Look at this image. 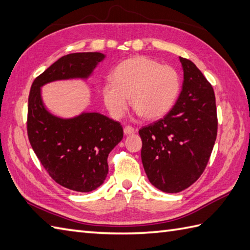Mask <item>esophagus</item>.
<instances>
[{
    "label": "esophagus",
    "instance_id": "34e87169",
    "mask_svg": "<svg viewBox=\"0 0 250 250\" xmlns=\"http://www.w3.org/2000/svg\"><path fill=\"white\" fill-rule=\"evenodd\" d=\"M124 132H125V135H131V134H133V133H134L135 130H134L133 126H131V125H125V129H124Z\"/></svg>",
    "mask_w": 250,
    "mask_h": 250
}]
</instances>
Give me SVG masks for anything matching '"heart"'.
I'll return each instance as SVG.
<instances>
[{
	"instance_id": "obj_1",
	"label": "heart",
	"mask_w": 250,
	"mask_h": 250,
	"mask_svg": "<svg viewBox=\"0 0 250 250\" xmlns=\"http://www.w3.org/2000/svg\"><path fill=\"white\" fill-rule=\"evenodd\" d=\"M180 89L178 73L147 57L119 63L110 73V83L101 90L105 107L115 119L125 116L129 99L135 111L146 119H157L173 107Z\"/></svg>"
}]
</instances>
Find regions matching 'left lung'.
I'll list each match as a JSON object with an SVG mask.
<instances>
[{"label": "left lung", "mask_w": 250, "mask_h": 250, "mask_svg": "<svg viewBox=\"0 0 250 250\" xmlns=\"http://www.w3.org/2000/svg\"><path fill=\"white\" fill-rule=\"evenodd\" d=\"M183 90L163 118L142 128V162L149 182L176 193L204 172L218 129L214 89L192 61L179 57Z\"/></svg>", "instance_id": "left-lung-1"}]
</instances>
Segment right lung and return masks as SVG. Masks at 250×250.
Here are the masks:
<instances>
[{"mask_svg":"<svg viewBox=\"0 0 250 250\" xmlns=\"http://www.w3.org/2000/svg\"><path fill=\"white\" fill-rule=\"evenodd\" d=\"M104 58L101 52L63 56L34 79L29 94L26 131L35 155L57 184L79 192L104 183L108 153L122 140L124 130L118 121L99 113L58 118L44 107L41 87L60 79L87 78Z\"/></svg>","mask_w":250,"mask_h":250,"instance_id":"right-lung-1","label":"right lung"}]
</instances>
